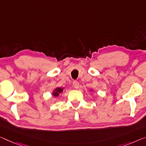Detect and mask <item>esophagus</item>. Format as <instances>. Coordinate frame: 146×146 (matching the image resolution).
<instances>
[{
    "instance_id": "1",
    "label": "esophagus",
    "mask_w": 146,
    "mask_h": 146,
    "mask_svg": "<svg viewBox=\"0 0 146 146\" xmlns=\"http://www.w3.org/2000/svg\"><path fill=\"white\" fill-rule=\"evenodd\" d=\"M73 85L75 89H78V87H79V83L77 80H74L73 82Z\"/></svg>"
}]
</instances>
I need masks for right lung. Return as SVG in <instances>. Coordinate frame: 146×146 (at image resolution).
<instances>
[{
	"mask_svg": "<svg viewBox=\"0 0 146 146\" xmlns=\"http://www.w3.org/2000/svg\"><path fill=\"white\" fill-rule=\"evenodd\" d=\"M63 91V89L61 88H57L55 90V91L53 92V96H58L59 95V94H60Z\"/></svg>",
	"mask_w": 146,
	"mask_h": 146,
	"instance_id": "add662e5",
	"label": "right lung"
}]
</instances>
